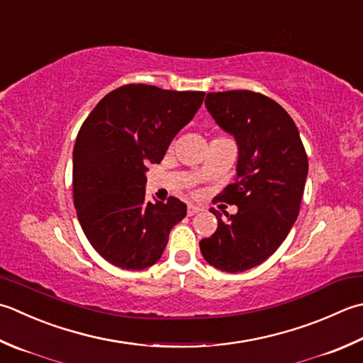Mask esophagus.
<instances>
[{
	"label": "esophagus",
	"instance_id": "obj_1",
	"mask_svg": "<svg viewBox=\"0 0 363 363\" xmlns=\"http://www.w3.org/2000/svg\"><path fill=\"white\" fill-rule=\"evenodd\" d=\"M200 211H201V208H198V206H195V204H189L187 206V216H195Z\"/></svg>",
	"mask_w": 363,
	"mask_h": 363
}]
</instances>
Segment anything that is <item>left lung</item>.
I'll return each mask as SVG.
<instances>
[{
	"mask_svg": "<svg viewBox=\"0 0 363 363\" xmlns=\"http://www.w3.org/2000/svg\"><path fill=\"white\" fill-rule=\"evenodd\" d=\"M204 104L239 147L236 177L220 194L238 214L222 218L212 208L218 226L200 250L220 271L244 272L271 257L299 216L307 152L294 121L271 97L236 89L209 92Z\"/></svg>",
	"mask_w": 363,
	"mask_h": 363,
	"instance_id": "left-lung-1",
	"label": "left lung"
}]
</instances>
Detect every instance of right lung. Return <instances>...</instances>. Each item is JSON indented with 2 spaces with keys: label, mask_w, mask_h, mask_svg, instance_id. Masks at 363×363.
I'll return each mask as SVG.
<instances>
[{
  "label": "right lung",
  "mask_w": 363,
  "mask_h": 363,
  "mask_svg": "<svg viewBox=\"0 0 363 363\" xmlns=\"http://www.w3.org/2000/svg\"><path fill=\"white\" fill-rule=\"evenodd\" d=\"M204 99L203 91L124 84L84 119L74 146V204L84 236L111 264L140 271L157 262L187 214L174 196L146 201L149 163H160Z\"/></svg>",
  "instance_id": "right-lung-1"
}]
</instances>
